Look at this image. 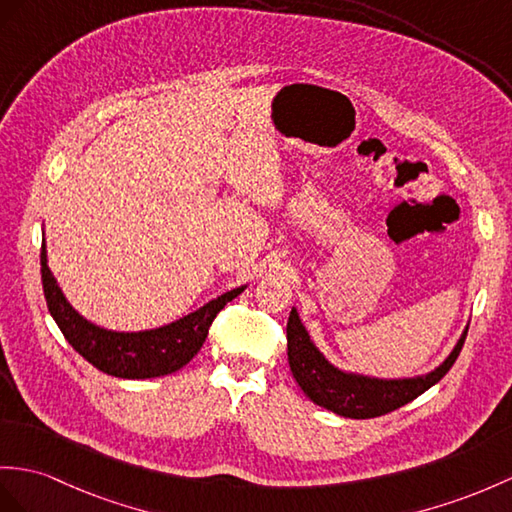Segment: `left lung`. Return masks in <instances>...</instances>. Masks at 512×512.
<instances>
[{
    "label": "left lung",
    "instance_id": "obj_1",
    "mask_svg": "<svg viewBox=\"0 0 512 512\" xmlns=\"http://www.w3.org/2000/svg\"><path fill=\"white\" fill-rule=\"evenodd\" d=\"M469 328V326H467ZM467 328L460 334L454 350L439 367L413 378H376L365 373L347 371L336 367L323 354L317 343L310 339V332L299 319L293 306L289 323H286V341H289V365L299 389L310 402L332 410V413L350 419H371L391 413L415 397L426 393L430 386L439 382L452 369L456 358L463 350Z\"/></svg>",
    "mask_w": 512,
    "mask_h": 512
}]
</instances>
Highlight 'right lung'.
<instances>
[{
    "mask_svg": "<svg viewBox=\"0 0 512 512\" xmlns=\"http://www.w3.org/2000/svg\"><path fill=\"white\" fill-rule=\"evenodd\" d=\"M41 276L49 313H52L60 332L65 334L73 350L99 371L108 373V376L128 380L169 376V373L191 363L193 356L202 350L210 323H213L219 310L247 289V284L236 286V289L217 295L204 306L193 310V313L165 323V326L119 332L97 326L69 304V299L62 293L58 280L47 265L45 239L41 249Z\"/></svg>",
    "mask_w": 512,
    "mask_h": 512,
    "instance_id": "add662e5",
    "label": "right lung"
}]
</instances>
